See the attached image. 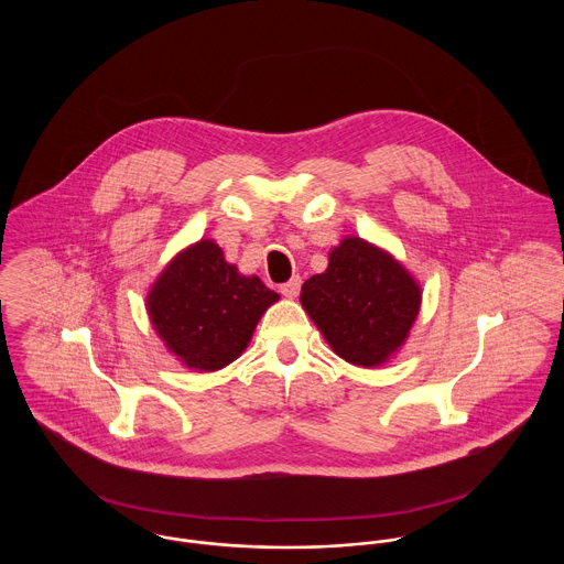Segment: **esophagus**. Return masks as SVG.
Wrapping results in <instances>:
<instances>
[{
	"mask_svg": "<svg viewBox=\"0 0 564 564\" xmlns=\"http://www.w3.org/2000/svg\"><path fill=\"white\" fill-rule=\"evenodd\" d=\"M300 289H302V278H300V275H295V278H291L289 282H284V284L280 286V293H282L284 297L293 300V297H297Z\"/></svg>",
	"mask_w": 564,
	"mask_h": 564,
	"instance_id": "1",
	"label": "esophagus"
}]
</instances>
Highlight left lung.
Instances as JSON below:
<instances>
[{"mask_svg": "<svg viewBox=\"0 0 564 564\" xmlns=\"http://www.w3.org/2000/svg\"><path fill=\"white\" fill-rule=\"evenodd\" d=\"M300 300L334 354L380 367L405 343L421 286L389 251L347 237L329 251L327 269L304 282Z\"/></svg>", "mask_w": 564, "mask_h": 564, "instance_id": "1", "label": "left lung"}]
</instances>
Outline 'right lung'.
<instances>
[{
  "label": "right lung",
  "mask_w": 564,
  "mask_h": 564,
  "mask_svg": "<svg viewBox=\"0 0 564 564\" xmlns=\"http://www.w3.org/2000/svg\"><path fill=\"white\" fill-rule=\"evenodd\" d=\"M280 295L242 275L210 239L182 249L148 293V313L182 365L217 371L237 360L260 317Z\"/></svg>",
  "instance_id": "1"
}]
</instances>
